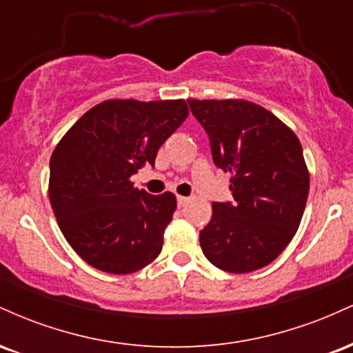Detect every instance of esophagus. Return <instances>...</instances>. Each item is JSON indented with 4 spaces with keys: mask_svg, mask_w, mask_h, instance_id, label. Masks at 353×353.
Here are the masks:
<instances>
[{
    "mask_svg": "<svg viewBox=\"0 0 353 353\" xmlns=\"http://www.w3.org/2000/svg\"><path fill=\"white\" fill-rule=\"evenodd\" d=\"M190 199L189 197H184V196H177V205H179V208H184L185 204H188Z\"/></svg>",
    "mask_w": 353,
    "mask_h": 353,
    "instance_id": "1",
    "label": "esophagus"
}]
</instances>
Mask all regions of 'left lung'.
Returning <instances> with one entry per match:
<instances>
[{"label":"left lung","instance_id":"obj_1","mask_svg":"<svg viewBox=\"0 0 353 353\" xmlns=\"http://www.w3.org/2000/svg\"><path fill=\"white\" fill-rule=\"evenodd\" d=\"M210 141L212 161L230 172L232 202H214L201 230L210 264L232 274L262 269L289 245L309 196L301 141L272 112L244 99H189Z\"/></svg>","mask_w":353,"mask_h":353}]
</instances>
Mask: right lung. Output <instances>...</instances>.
<instances>
[{"mask_svg": "<svg viewBox=\"0 0 353 353\" xmlns=\"http://www.w3.org/2000/svg\"><path fill=\"white\" fill-rule=\"evenodd\" d=\"M189 114L184 99H111L76 121L52 151L50 202L63 236L94 269L132 274L151 264L176 210V196H151L131 176L154 165Z\"/></svg>", "mask_w": 353, "mask_h": 353, "instance_id": "obj_1", "label": "right lung"}]
</instances>
